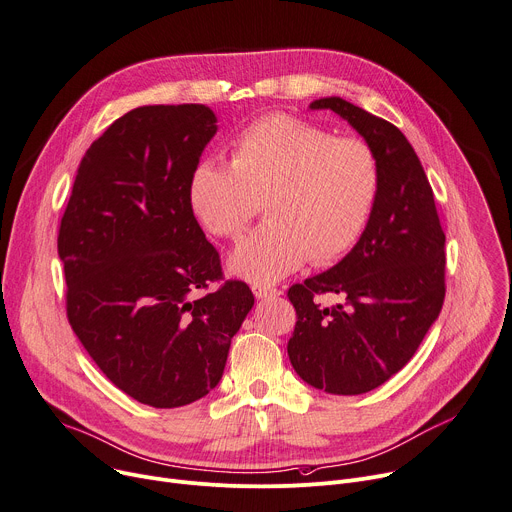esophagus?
Segmentation results:
<instances>
[{"mask_svg":"<svg viewBox=\"0 0 512 512\" xmlns=\"http://www.w3.org/2000/svg\"><path fill=\"white\" fill-rule=\"evenodd\" d=\"M252 293H254L256 299H268V297H278V295H282L280 289L264 287V285H254V287H252Z\"/></svg>","mask_w":512,"mask_h":512,"instance_id":"obj_1","label":"esophagus"}]
</instances>
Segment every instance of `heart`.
I'll list each match as a JSON object with an SVG mask.
<instances>
[{"label": "heart", "instance_id": "1", "mask_svg": "<svg viewBox=\"0 0 512 512\" xmlns=\"http://www.w3.org/2000/svg\"><path fill=\"white\" fill-rule=\"evenodd\" d=\"M382 170L374 148L289 113H268L232 142L230 164L201 160L187 185L195 219L211 236L232 240L258 213L230 258L250 282H272L307 258L331 264L356 248L374 213Z\"/></svg>", "mask_w": 512, "mask_h": 512}]
</instances>
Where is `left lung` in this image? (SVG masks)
<instances>
[{
  "label": "left lung",
  "instance_id": "left-lung-1",
  "mask_svg": "<svg viewBox=\"0 0 512 512\" xmlns=\"http://www.w3.org/2000/svg\"><path fill=\"white\" fill-rule=\"evenodd\" d=\"M374 148L382 187L356 248L331 270L287 293L297 311L289 339L295 372L331 394H364L399 372L421 346L445 299V234L419 156L394 124L342 99L323 97ZM333 292L344 304L316 301Z\"/></svg>",
  "mask_w": 512,
  "mask_h": 512
}]
</instances>
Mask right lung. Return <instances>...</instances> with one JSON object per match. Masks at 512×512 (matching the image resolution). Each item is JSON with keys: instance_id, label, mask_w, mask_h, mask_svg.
I'll list each match as a JSON object with an SVG mask.
<instances>
[{"instance_id": "add662e5", "label": "right lung", "mask_w": 512, "mask_h": 512, "mask_svg": "<svg viewBox=\"0 0 512 512\" xmlns=\"http://www.w3.org/2000/svg\"><path fill=\"white\" fill-rule=\"evenodd\" d=\"M215 122L201 103L118 118L85 152L56 240L79 342L113 384L156 409L217 386L254 305L246 282L225 280L187 201Z\"/></svg>"}]
</instances>
